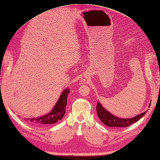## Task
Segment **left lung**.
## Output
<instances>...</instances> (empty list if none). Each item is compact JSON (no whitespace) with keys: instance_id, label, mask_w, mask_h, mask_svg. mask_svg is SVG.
Listing matches in <instances>:
<instances>
[{"instance_id":"1","label":"left lung","mask_w":160,"mask_h":160,"mask_svg":"<svg viewBox=\"0 0 160 160\" xmlns=\"http://www.w3.org/2000/svg\"><path fill=\"white\" fill-rule=\"evenodd\" d=\"M151 103V102L150 104H149L148 107H150ZM96 111L98 116L100 118L101 122L106 126L113 128L127 127L129 125L135 123V122L140 120L142 117H144V115L148 111L147 110V111L144 112V113H142L131 118H120L115 116V115L111 113L109 111H108L106 108L102 105V104L99 101H98L97 102Z\"/></svg>"}]
</instances>
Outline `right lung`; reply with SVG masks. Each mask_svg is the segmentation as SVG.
Wrapping results in <instances>:
<instances>
[{
    "instance_id": "obj_1",
    "label": "right lung",
    "mask_w": 160,
    "mask_h": 160,
    "mask_svg": "<svg viewBox=\"0 0 160 160\" xmlns=\"http://www.w3.org/2000/svg\"><path fill=\"white\" fill-rule=\"evenodd\" d=\"M70 91L69 88H66L61 93L58 100L49 113L42 116L33 118H24L25 121L32 122L38 125H47L56 123L60 120L65 113V108L67 106V96Z\"/></svg>"
}]
</instances>
